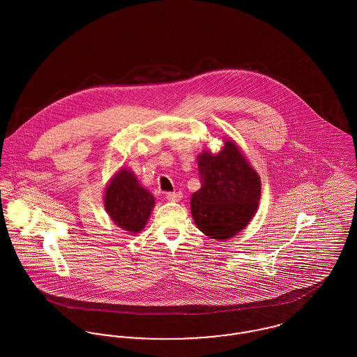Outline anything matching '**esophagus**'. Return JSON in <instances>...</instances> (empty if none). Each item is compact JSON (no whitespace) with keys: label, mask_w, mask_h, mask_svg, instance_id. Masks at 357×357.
<instances>
[{"label":"esophagus","mask_w":357,"mask_h":357,"mask_svg":"<svg viewBox=\"0 0 357 357\" xmlns=\"http://www.w3.org/2000/svg\"><path fill=\"white\" fill-rule=\"evenodd\" d=\"M166 198L172 202H178L183 198V195H181V192H167Z\"/></svg>","instance_id":"esophagus-1"}]
</instances>
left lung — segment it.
Wrapping results in <instances>:
<instances>
[{"label":"left lung","instance_id":"8db88e82","mask_svg":"<svg viewBox=\"0 0 357 357\" xmlns=\"http://www.w3.org/2000/svg\"><path fill=\"white\" fill-rule=\"evenodd\" d=\"M201 188L191 197V213L206 236L225 241L245 229L261 198V178L245 153L224 139L218 153L198 155Z\"/></svg>","mask_w":357,"mask_h":357}]
</instances>
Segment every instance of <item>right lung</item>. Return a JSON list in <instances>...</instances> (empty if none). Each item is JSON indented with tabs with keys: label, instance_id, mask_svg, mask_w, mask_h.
I'll return each mask as SVG.
<instances>
[{
	"label": "right lung",
	"instance_id": "add662e5",
	"mask_svg": "<svg viewBox=\"0 0 357 357\" xmlns=\"http://www.w3.org/2000/svg\"><path fill=\"white\" fill-rule=\"evenodd\" d=\"M102 201L111 221L130 235L143 231L155 206L153 194L128 167H121L109 178Z\"/></svg>",
	"mask_w": 357,
	"mask_h": 357
}]
</instances>
